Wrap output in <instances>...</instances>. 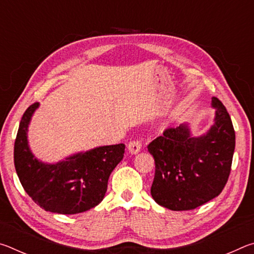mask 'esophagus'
<instances>
[{
  "label": "esophagus",
  "instance_id": "34e87169",
  "mask_svg": "<svg viewBox=\"0 0 254 254\" xmlns=\"http://www.w3.org/2000/svg\"><path fill=\"white\" fill-rule=\"evenodd\" d=\"M127 148H128V151H130L132 154H135L140 151L141 148H142V142H141L140 140H133L127 144Z\"/></svg>",
  "mask_w": 254,
  "mask_h": 254
}]
</instances>
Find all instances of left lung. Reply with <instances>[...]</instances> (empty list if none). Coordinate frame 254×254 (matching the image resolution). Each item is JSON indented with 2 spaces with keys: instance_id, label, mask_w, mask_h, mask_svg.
Wrapping results in <instances>:
<instances>
[{
  "instance_id": "left-lung-1",
  "label": "left lung",
  "mask_w": 254,
  "mask_h": 254,
  "mask_svg": "<svg viewBox=\"0 0 254 254\" xmlns=\"http://www.w3.org/2000/svg\"><path fill=\"white\" fill-rule=\"evenodd\" d=\"M214 126L192 137L186 124L169 127L148 145L154 158L151 196L171 210H190L221 194L229 180L235 148L230 114L216 97Z\"/></svg>"
}]
</instances>
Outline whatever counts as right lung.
Returning a JSON list of instances; mask_svg holds the SVG:
<instances>
[{
    "label": "right lung",
    "mask_w": 254,
    "mask_h": 254,
    "mask_svg": "<svg viewBox=\"0 0 254 254\" xmlns=\"http://www.w3.org/2000/svg\"><path fill=\"white\" fill-rule=\"evenodd\" d=\"M38 106L33 103L25 110L14 142V166L25 192L51 213L77 214L95 207L104 198L110 175L123 159L126 144L95 148L55 165L41 162L30 151L27 140Z\"/></svg>",
    "instance_id": "right-lung-1"
}]
</instances>
